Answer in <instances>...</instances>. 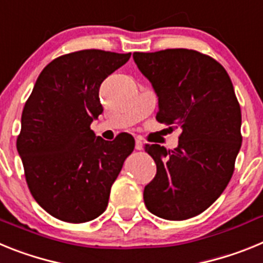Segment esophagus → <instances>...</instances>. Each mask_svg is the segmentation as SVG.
Returning a JSON list of instances; mask_svg holds the SVG:
<instances>
[{"label":"esophagus","instance_id":"1","mask_svg":"<svg viewBox=\"0 0 263 263\" xmlns=\"http://www.w3.org/2000/svg\"><path fill=\"white\" fill-rule=\"evenodd\" d=\"M142 148H143L142 141H141L139 138H137L136 139V150H142Z\"/></svg>","mask_w":263,"mask_h":263}]
</instances>
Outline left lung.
<instances>
[{
	"label": "left lung",
	"mask_w": 263,
	"mask_h": 263,
	"mask_svg": "<svg viewBox=\"0 0 263 263\" xmlns=\"http://www.w3.org/2000/svg\"><path fill=\"white\" fill-rule=\"evenodd\" d=\"M133 59L158 96L157 120L182 129L174 150L146 145L157 175L143 200L158 217L187 220L212 205L233 175L242 142L240 104L224 67L204 53L170 48L134 52Z\"/></svg>",
	"instance_id": "left-lung-1"
}]
</instances>
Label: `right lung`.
<instances>
[{"label": "right lung", "mask_w": 263, "mask_h": 263, "mask_svg": "<svg viewBox=\"0 0 263 263\" xmlns=\"http://www.w3.org/2000/svg\"><path fill=\"white\" fill-rule=\"evenodd\" d=\"M130 55L83 50L57 58L41 72L25 104L17 150L27 185L36 203L62 221L99 217L133 153L130 134L108 142L90 130L103 113L100 85Z\"/></svg>", "instance_id": "add662e5"}]
</instances>
